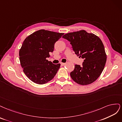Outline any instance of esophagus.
Segmentation results:
<instances>
[{"label": "esophagus", "instance_id": "obj_1", "mask_svg": "<svg viewBox=\"0 0 122 122\" xmlns=\"http://www.w3.org/2000/svg\"><path fill=\"white\" fill-rule=\"evenodd\" d=\"M60 64H61V65L62 66H63V65H64L65 64V63H62V62H61Z\"/></svg>", "mask_w": 122, "mask_h": 122}]
</instances>
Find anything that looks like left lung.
Instances as JSON below:
<instances>
[{"label": "left lung", "mask_w": 122, "mask_h": 122, "mask_svg": "<svg viewBox=\"0 0 122 122\" xmlns=\"http://www.w3.org/2000/svg\"><path fill=\"white\" fill-rule=\"evenodd\" d=\"M62 37L70 41L75 54L84 59L81 66L75 65L70 72L72 79L81 85L92 84L100 76L107 61L101 40L97 35L84 30L65 34Z\"/></svg>", "instance_id": "left-lung-1"}]
</instances>
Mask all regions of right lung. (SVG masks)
Segmentation results:
<instances>
[{
    "mask_svg": "<svg viewBox=\"0 0 122 122\" xmlns=\"http://www.w3.org/2000/svg\"><path fill=\"white\" fill-rule=\"evenodd\" d=\"M64 33L41 29L27 36L19 51V59L23 72L37 84L52 80L60 67L46 60L53 52L55 42Z\"/></svg>",
    "mask_w": 122,
    "mask_h": 122,
    "instance_id": "add662e5",
    "label": "right lung"
}]
</instances>
